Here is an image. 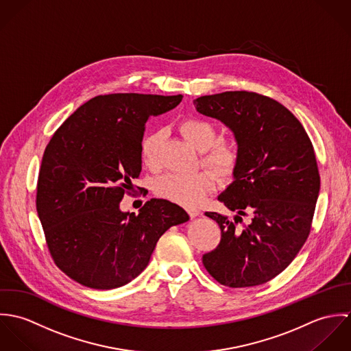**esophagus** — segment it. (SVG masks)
<instances>
[{
	"mask_svg": "<svg viewBox=\"0 0 351 351\" xmlns=\"http://www.w3.org/2000/svg\"><path fill=\"white\" fill-rule=\"evenodd\" d=\"M188 213H189L191 217H197L200 215V210H197V209H188Z\"/></svg>",
	"mask_w": 351,
	"mask_h": 351,
	"instance_id": "1",
	"label": "esophagus"
}]
</instances>
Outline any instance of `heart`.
<instances>
[{"label":"heart","mask_w":351,"mask_h":351,"mask_svg":"<svg viewBox=\"0 0 351 351\" xmlns=\"http://www.w3.org/2000/svg\"><path fill=\"white\" fill-rule=\"evenodd\" d=\"M185 139L199 151H202L201 162L210 167L219 177H230L239 162V146L234 139H219L217 128L202 119L191 117L180 124ZM163 131L156 130L145 135L139 145L142 163L155 170L159 165V150L163 141ZM215 184V177L206 170L196 173L166 174L155 182V193L184 206H196L205 200Z\"/></svg>","instance_id":"heart-1"}]
</instances>
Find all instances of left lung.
Here are the masks:
<instances>
[{
  "label": "left lung",
  "mask_w": 351,
  "mask_h": 351,
  "mask_svg": "<svg viewBox=\"0 0 351 351\" xmlns=\"http://www.w3.org/2000/svg\"><path fill=\"white\" fill-rule=\"evenodd\" d=\"M197 112L220 120L239 146L234 181L220 193L234 220L205 212L221 230V241L202 255L221 285L246 288L280 274L305 243L320 191L313 146L295 114L270 97L224 92L193 101ZM251 215L243 229L236 226Z\"/></svg>",
  "instance_id": "left-lung-1"
}]
</instances>
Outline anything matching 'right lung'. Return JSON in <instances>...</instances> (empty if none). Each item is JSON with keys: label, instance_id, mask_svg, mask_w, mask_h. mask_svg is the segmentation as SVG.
Segmentation results:
<instances>
[{"label": "right lung", "instance_id": "right-lung-1", "mask_svg": "<svg viewBox=\"0 0 351 351\" xmlns=\"http://www.w3.org/2000/svg\"><path fill=\"white\" fill-rule=\"evenodd\" d=\"M182 96L114 93L81 105L53 134L38 178L36 210L56 266L93 289H114L149 265L159 238L189 215L151 199L139 213L120 201L142 171L146 121Z\"/></svg>", "mask_w": 351, "mask_h": 351}]
</instances>
